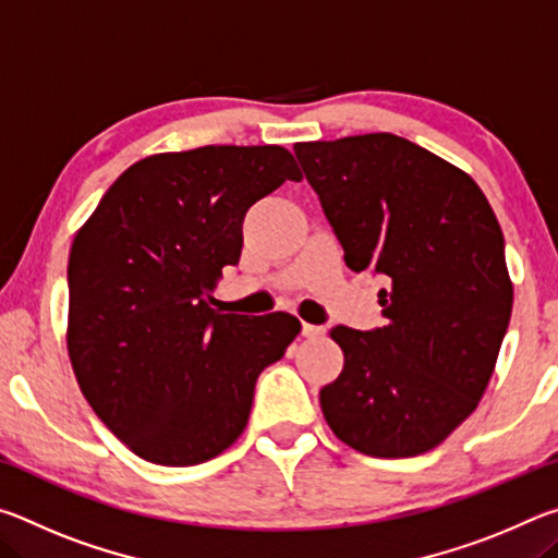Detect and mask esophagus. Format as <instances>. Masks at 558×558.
Masks as SVG:
<instances>
[{
	"mask_svg": "<svg viewBox=\"0 0 558 558\" xmlns=\"http://www.w3.org/2000/svg\"><path fill=\"white\" fill-rule=\"evenodd\" d=\"M325 335V327H317V325H307V323H302V337H323Z\"/></svg>",
	"mask_w": 558,
	"mask_h": 558,
	"instance_id": "34e87169",
	"label": "esophagus"
}]
</instances>
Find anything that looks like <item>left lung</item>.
Returning <instances> with one entry per match:
<instances>
[{
  "label": "left lung",
  "instance_id": "8db88e82",
  "mask_svg": "<svg viewBox=\"0 0 558 558\" xmlns=\"http://www.w3.org/2000/svg\"><path fill=\"white\" fill-rule=\"evenodd\" d=\"M295 157L347 268L386 282L384 327L332 329L344 366L319 391L325 418L364 456H421L495 372L514 298L497 216L470 174L391 132L298 143Z\"/></svg>",
  "mask_w": 558,
  "mask_h": 558
}]
</instances>
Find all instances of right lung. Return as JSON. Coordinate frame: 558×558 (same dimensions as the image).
<instances>
[{
	"label": "right lung",
	"mask_w": 558,
	"mask_h": 558,
	"mask_svg": "<svg viewBox=\"0 0 558 558\" xmlns=\"http://www.w3.org/2000/svg\"><path fill=\"white\" fill-rule=\"evenodd\" d=\"M300 182L278 145H206L125 169L75 233L69 356L98 418L143 460L186 468L248 423L260 372L300 335L288 313L221 315L211 290L243 245V216Z\"/></svg>",
	"instance_id": "obj_1"
}]
</instances>
